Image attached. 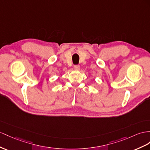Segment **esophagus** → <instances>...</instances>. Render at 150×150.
I'll return each instance as SVG.
<instances>
[{
  "label": "esophagus",
  "mask_w": 150,
  "mask_h": 150,
  "mask_svg": "<svg viewBox=\"0 0 150 150\" xmlns=\"http://www.w3.org/2000/svg\"><path fill=\"white\" fill-rule=\"evenodd\" d=\"M74 68L75 70H76V71L79 70H80V65H79V64H76V65H74Z\"/></svg>",
  "instance_id": "obj_1"
}]
</instances>
